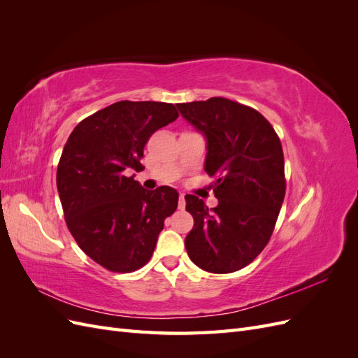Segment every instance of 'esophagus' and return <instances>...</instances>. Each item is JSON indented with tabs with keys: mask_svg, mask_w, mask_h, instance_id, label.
Masks as SVG:
<instances>
[{
	"mask_svg": "<svg viewBox=\"0 0 358 358\" xmlns=\"http://www.w3.org/2000/svg\"><path fill=\"white\" fill-rule=\"evenodd\" d=\"M178 208H179L180 210H183V209H185V197H183V196H180V197H179V203H178Z\"/></svg>",
	"mask_w": 358,
	"mask_h": 358,
	"instance_id": "1",
	"label": "esophagus"
}]
</instances>
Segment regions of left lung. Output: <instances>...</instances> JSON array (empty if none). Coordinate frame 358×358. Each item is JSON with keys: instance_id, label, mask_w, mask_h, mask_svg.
<instances>
[{"instance_id": "obj_1", "label": "left lung", "mask_w": 358, "mask_h": 358, "mask_svg": "<svg viewBox=\"0 0 358 358\" xmlns=\"http://www.w3.org/2000/svg\"><path fill=\"white\" fill-rule=\"evenodd\" d=\"M206 138L204 170L215 178L218 206L185 196L194 227L185 237L191 262L210 273H231L263 251L285 197L284 152L267 119L222 96L176 104Z\"/></svg>"}]
</instances>
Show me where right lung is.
<instances>
[{
	"label": "right lung",
	"mask_w": 358,
	"mask_h": 358,
	"mask_svg": "<svg viewBox=\"0 0 358 358\" xmlns=\"http://www.w3.org/2000/svg\"><path fill=\"white\" fill-rule=\"evenodd\" d=\"M178 116L170 103L117 101L85 117L64 146L57 187L67 227L82 251L110 272L143 267L178 208L175 188L148 191L127 176L142 167L149 137Z\"/></svg>",
	"instance_id": "right-lung-1"
}]
</instances>
